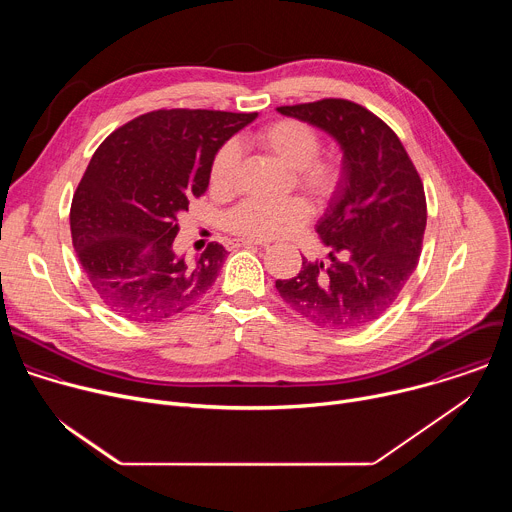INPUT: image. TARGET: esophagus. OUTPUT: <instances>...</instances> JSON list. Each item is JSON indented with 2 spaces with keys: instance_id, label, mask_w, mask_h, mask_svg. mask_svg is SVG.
I'll list each match as a JSON object with an SVG mask.
<instances>
[{
  "instance_id": "obj_1",
  "label": "esophagus",
  "mask_w": 512,
  "mask_h": 512,
  "mask_svg": "<svg viewBox=\"0 0 512 512\" xmlns=\"http://www.w3.org/2000/svg\"><path fill=\"white\" fill-rule=\"evenodd\" d=\"M269 247V243H265V241H257V239H237L235 243H233V247Z\"/></svg>"
}]
</instances>
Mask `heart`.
<instances>
[{
  "label": "heart",
  "mask_w": 512,
  "mask_h": 512,
  "mask_svg": "<svg viewBox=\"0 0 512 512\" xmlns=\"http://www.w3.org/2000/svg\"><path fill=\"white\" fill-rule=\"evenodd\" d=\"M253 141L291 170L294 182L316 202L334 196L342 180V160L336 154H318V131L300 119H277L261 127ZM239 170V154L231 143L216 152L210 166V188L218 194L233 190ZM310 218V206L302 198L281 202L243 200L225 216V227L249 239H283L298 233Z\"/></svg>",
  "instance_id": "heart-1"
}]
</instances>
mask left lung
Segmentation results:
<instances>
[{
  "instance_id": "left-lung-1",
  "label": "left lung",
  "mask_w": 512,
  "mask_h": 512,
  "mask_svg": "<svg viewBox=\"0 0 512 512\" xmlns=\"http://www.w3.org/2000/svg\"><path fill=\"white\" fill-rule=\"evenodd\" d=\"M277 111L336 139L342 180L316 227L330 247V265L302 257V271L275 287L291 310L320 328L367 326L391 308L417 267L427 223L421 178L395 131L352 101Z\"/></svg>"
}]
</instances>
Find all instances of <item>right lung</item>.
<instances>
[{
    "mask_svg": "<svg viewBox=\"0 0 512 512\" xmlns=\"http://www.w3.org/2000/svg\"><path fill=\"white\" fill-rule=\"evenodd\" d=\"M255 117L160 109L99 145L72 196L70 233L105 306L133 322H160L210 289L227 251L210 243L194 259L176 253L178 216L206 192L216 152Z\"/></svg>",
    "mask_w": 512,
    "mask_h": 512,
    "instance_id": "right-lung-1",
    "label": "right lung"
}]
</instances>
